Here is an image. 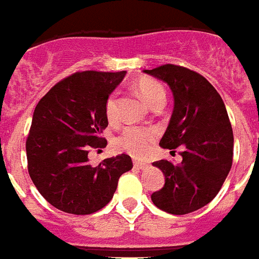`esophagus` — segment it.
I'll use <instances>...</instances> for the list:
<instances>
[{"label": "esophagus", "instance_id": "34e87169", "mask_svg": "<svg viewBox=\"0 0 259 259\" xmlns=\"http://www.w3.org/2000/svg\"><path fill=\"white\" fill-rule=\"evenodd\" d=\"M134 166H136L137 169L145 170V169H148V167H149V163L141 162V161H134Z\"/></svg>", "mask_w": 259, "mask_h": 259}]
</instances>
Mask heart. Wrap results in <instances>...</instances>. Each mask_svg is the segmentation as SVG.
<instances>
[{
	"label": "heart",
	"instance_id": "b5f03b06",
	"mask_svg": "<svg viewBox=\"0 0 259 259\" xmlns=\"http://www.w3.org/2000/svg\"><path fill=\"white\" fill-rule=\"evenodd\" d=\"M136 89L150 108L158 104H165V89L159 82L150 78H141L136 82ZM105 113L110 122L117 119L118 117V97L117 94H111L108 98L106 106H105ZM153 140H154L153 130L138 127V126H127L122 132V134L118 137L117 145L133 157L142 158L150 151Z\"/></svg>",
	"mask_w": 259,
	"mask_h": 259
}]
</instances>
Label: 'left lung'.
<instances>
[{"mask_svg": "<svg viewBox=\"0 0 259 259\" xmlns=\"http://www.w3.org/2000/svg\"><path fill=\"white\" fill-rule=\"evenodd\" d=\"M144 73L167 83L173 93V114L159 146L185 149L180 165L153 162L165 185L151 201L166 213H191L213 201L232 169L234 137L228 111L213 85L195 71L163 65Z\"/></svg>", "mask_w": 259, "mask_h": 259, "instance_id": "1", "label": "left lung"}]
</instances>
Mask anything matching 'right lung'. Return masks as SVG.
<instances>
[{"instance_id":"1","label":"right lung","mask_w":259,"mask_h":259,"mask_svg":"<svg viewBox=\"0 0 259 259\" xmlns=\"http://www.w3.org/2000/svg\"><path fill=\"white\" fill-rule=\"evenodd\" d=\"M126 71H82L62 79L42 97L26 140L29 174L44 198L61 211L85 215L113 198L119 177L133 167L118 154L98 166L89 163L90 148L105 146V106Z\"/></svg>"}]
</instances>
